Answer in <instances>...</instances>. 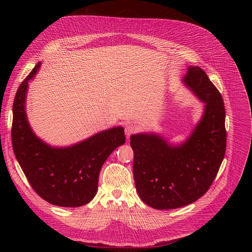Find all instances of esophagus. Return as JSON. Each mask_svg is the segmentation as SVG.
I'll use <instances>...</instances> for the list:
<instances>
[{"label":"esophagus","instance_id":"34e87169","mask_svg":"<svg viewBox=\"0 0 252 252\" xmlns=\"http://www.w3.org/2000/svg\"><path fill=\"white\" fill-rule=\"evenodd\" d=\"M136 131H137V127L132 124H128L125 127V133H126V137H129L131 134L135 133Z\"/></svg>","mask_w":252,"mask_h":252}]
</instances>
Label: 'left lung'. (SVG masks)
Here are the masks:
<instances>
[{
	"label": "left lung",
	"instance_id": "obj_1",
	"mask_svg": "<svg viewBox=\"0 0 252 252\" xmlns=\"http://www.w3.org/2000/svg\"><path fill=\"white\" fill-rule=\"evenodd\" d=\"M185 84L204 102L201 120L182 145L156 133L130 136L133 176L141 200L156 209H174L200 198L210 188L226 149L222 96L199 66H189Z\"/></svg>",
	"mask_w": 252,
	"mask_h": 252
}]
</instances>
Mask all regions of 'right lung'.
<instances>
[{"instance_id":"right-lung-1","label":"right lung","mask_w":252,"mask_h":252,"mask_svg":"<svg viewBox=\"0 0 252 252\" xmlns=\"http://www.w3.org/2000/svg\"><path fill=\"white\" fill-rule=\"evenodd\" d=\"M38 63L20 85L13 104L12 143L28 182L43 199L63 207L89 203L97 190L100 168L109 156L126 142L122 126L113 127L66 148H53L32 130L26 114L29 81Z\"/></svg>"}]
</instances>
